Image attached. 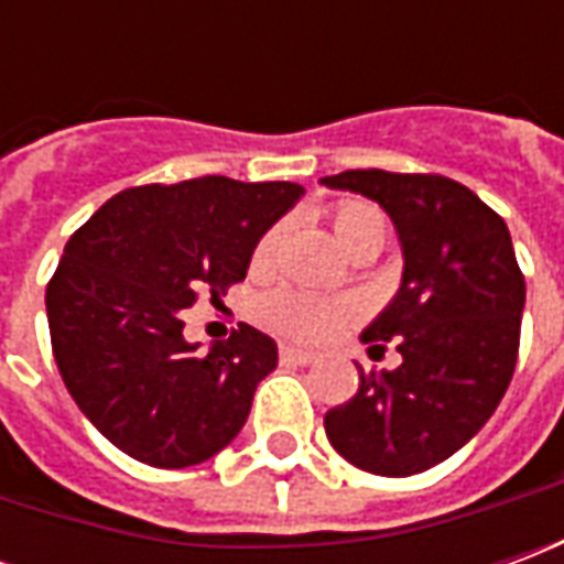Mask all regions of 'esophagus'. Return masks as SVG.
<instances>
[{"label": "esophagus", "instance_id": "34e87169", "mask_svg": "<svg viewBox=\"0 0 564 564\" xmlns=\"http://www.w3.org/2000/svg\"><path fill=\"white\" fill-rule=\"evenodd\" d=\"M278 356H281V362H286V366H307V362H314V359H317V354H311V350H299V347H293V344H281Z\"/></svg>", "mask_w": 564, "mask_h": 564}]
</instances>
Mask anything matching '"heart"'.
<instances>
[{
	"label": "heart",
	"mask_w": 564,
	"mask_h": 564,
	"mask_svg": "<svg viewBox=\"0 0 564 564\" xmlns=\"http://www.w3.org/2000/svg\"><path fill=\"white\" fill-rule=\"evenodd\" d=\"M335 241L354 257L356 250H380L387 235H390V220L383 208L366 198H347L335 205L329 214ZM281 245V226H269L259 235L250 253V269L265 271L274 259V250ZM259 319L286 338L299 341H323L332 332H338L344 323L356 317L354 302L347 299H326V295L299 293V290H274L257 307Z\"/></svg>",
	"instance_id": "b5f03b06"
}]
</instances>
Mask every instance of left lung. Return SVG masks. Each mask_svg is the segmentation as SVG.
Masks as SVG:
<instances>
[{
	"mask_svg": "<svg viewBox=\"0 0 564 564\" xmlns=\"http://www.w3.org/2000/svg\"><path fill=\"white\" fill-rule=\"evenodd\" d=\"M323 184L375 198L404 250L402 290L362 332L380 350L395 341L402 366L359 368L354 399L323 420L326 437L368 474L429 471L480 432L517 368L525 278L508 226L444 174L354 169Z\"/></svg>",
	"mask_w": 564,
	"mask_h": 564,
	"instance_id": "1",
	"label": "left lung"
}]
</instances>
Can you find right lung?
<instances>
[{
    "label": "right lung",
    "mask_w": 564,
    "mask_h": 564,
    "mask_svg": "<svg viewBox=\"0 0 564 564\" xmlns=\"http://www.w3.org/2000/svg\"><path fill=\"white\" fill-rule=\"evenodd\" d=\"M305 189L205 174L129 186L68 238L44 305L66 390L117 449L186 468L232 441L278 344L247 323L198 356L181 311L245 281L259 235Z\"/></svg>",
    "instance_id": "1"
}]
</instances>
